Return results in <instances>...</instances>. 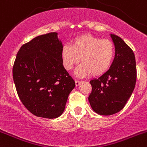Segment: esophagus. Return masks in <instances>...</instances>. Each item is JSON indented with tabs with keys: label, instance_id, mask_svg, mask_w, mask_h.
Segmentation results:
<instances>
[{
	"label": "esophagus",
	"instance_id": "1",
	"mask_svg": "<svg viewBox=\"0 0 147 147\" xmlns=\"http://www.w3.org/2000/svg\"><path fill=\"white\" fill-rule=\"evenodd\" d=\"M82 81H80V80H76L75 81V83H76V86H79V85H80V83H81Z\"/></svg>",
	"mask_w": 147,
	"mask_h": 147
}]
</instances>
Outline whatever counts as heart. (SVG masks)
Segmentation results:
<instances>
[{
  "mask_svg": "<svg viewBox=\"0 0 147 147\" xmlns=\"http://www.w3.org/2000/svg\"><path fill=\"white\" fill-rule=\"evenodd\" d=\"M115 52L112 41L85 34L73 39L71 45H63L61 57L67 71H71L80 59L82 63L76 68V75L84 77L91 74L96 76L103 74L110 68Z\"/></svg>",
  "mask_w": 147,
  "mask_h": 147,
  "instance_id": "heart-1",
  "label": "heart"
}]
</instances>
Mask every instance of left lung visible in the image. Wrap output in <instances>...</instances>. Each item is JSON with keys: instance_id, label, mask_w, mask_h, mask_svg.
Segmentation results:
<instances>
[{"instance_id": "left-lung-1", "label": "left lung", "mask_w": 147, "mask_h": 147, "mask_svg": "<svg viewBox=\"0 0 147 147\" xmlns=\"http://www.w3.org/2000/svg\"><path fill=\"white\" fill-rule=\"evenodd\" d=\"M115 45V58L107 72L90 81V105L96 113L110 115L119 112L136 86L137 71L135 54L121 37L110 34Z\"/></svg>"}]
</instances>
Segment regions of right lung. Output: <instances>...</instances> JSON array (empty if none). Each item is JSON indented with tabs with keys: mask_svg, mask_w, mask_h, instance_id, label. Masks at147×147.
I'll return each mask as SVG.
<instances>
[{
	"mask_svg": "<svg viewBox=\"0 0 147 147\" xmlns=\"http://www.w3.org/2000/svg\"><path fill=\"white\" fill-rule=\"evenodd\" d=\"M57 33L40 35L23 44L12 69L18 96L37 117L55 119L65 110L75 82L62 65Z\"/></svg>",
	"mask_w": 147,
	"mask_h": 147,
	"instance_id": "1",
	"label": "right lung"
}]
</instances>
